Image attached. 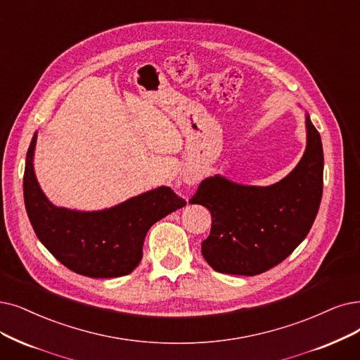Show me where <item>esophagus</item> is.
<instances>
[{"label": "esophagus", "mask_w": 360, "mask_h": 360, "mask_svg": "<svg viewBox=\"0 0 360 360\" xmlns=\"http://www.w3.org/2000/svg\"><path fill=\"white\" fill-rule=\"evenodd\" d=\"M183 181L189 186H195L199 183V176L193 171H186L183 174Z\"/></svg>", "instance_id": "1"}]
</instances>
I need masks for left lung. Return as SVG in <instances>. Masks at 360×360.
Wrapping results in <instances>:
<instances>
[{"label":"left lung","mask_w":360,"mask_h":360,"mask_svg":"<svg viewBox=\"0 0 360 360\" xmlns=\"http://www.w3.org/2000/svg\"><path fill=\"white\" fill-rule=\"evenodd\" d=\"M306 131L303 158L275 184L245 186L220 174L199 184L189 202L211 212V232L200 250L215 271L260 275L283 262L307 236L323 191L322 140L309 113Z\"/></svg>","instance_id":"1"}]
</instances>
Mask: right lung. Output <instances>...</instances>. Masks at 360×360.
Returning a JSON list of instances; mask_svg holds the SVG:
<instances>
[{
	"mask_svg": "<svg viewBox=\"0 0 360 360\" xmlns=\"http://www.w3.org/2000/svg\"><path fill=\"white\" fill-rule=\"evenodd\" d=\"M37 133L26 153L23 196L38 239L63 266L89 278H118L131 273L143 257L148 230L186 205L171 188L161 186L115 207L77 211L53 205L34 171Z\"/></svg>",
	"mask_w": 360,
	"mask_h": 360,
	"instance_id": "1",
	"label": "right lung"
}]
</instances>
